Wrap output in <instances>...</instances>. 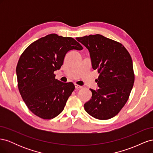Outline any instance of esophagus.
<instances>
[{
  "instance_id": "obj_1",
  "label": "esophagus",
  "mask_w": 153,
  "mask_h": 153,
  "mask_svg": "<svg viewBox=\"0 0 153 153\" xmlns=\"http://www.w3.org/2000/svg\"><path fill=\"white\" fill-rule=\"evenodd\" d=\"M75 87L76 89H81V88L82 87V86H80V85H78V84H75Z\"/></svg>"
}]
</instances>
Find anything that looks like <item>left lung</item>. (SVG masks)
Wrapping results in <instances>:
<instances>
[{
	"label": "left lung",
	"instance_id": "1",
	"mask_svg": "<svg viewBox=\"0 0 153 153\" xmlns=\"http://www.w3.org/2000/svg\"><path fill=\"white\" fill-rule=\"evenodd\" d=\"M89 51L92 66L97 69V90L84 109L92 117L106 120L115 116L127 102L133 86V62L128 50L117 41L100 34L76 38Z\"/></svg>",
	"mask_w": 153,
	"mask_h": 153
}]
</instances>
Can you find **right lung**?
Masks as SVG:
<instances>
[{"label":"right lung","mask_w":153,"mask_h":153,"mask_svg":"<svg viewBox=\"0 0 153 153\" xmlns=\"http://www.w3.org/2000/svg\"><path fill=\"white\" fill-rule=\"evenodd\" d=\"M72 38L51 34L31 43L22 53L16 69L18 87L27 107L37 116L51 119L61 114L75 85L55 79L69 51L81 50Z\"/></svg>","instance_id":"add662e5"}]
</instances>
